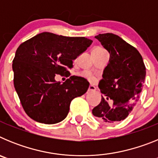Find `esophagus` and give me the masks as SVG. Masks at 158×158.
<instances>
[{
  "label": "esophagus",
  "instance_id": "obj_1",
  "mask_svg": "<svg viewBox=\"0 0 158 158\" xmlns=\"http://www.w3.org/2000/svg\"><path fill=\"white\" fill-rule=\"evenodd\" d=\"M94 91H96V88H95V86L89 85V89H88V92H89V93H92V92Z\"/></svg>",
  "mask_w": 158,
  "mask_h": 158
}]
</instances>
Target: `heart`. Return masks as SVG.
Segmentation results:
<instances>
[{"instance_id": "obj_1", "label": "heart", "mask_w": 158, "mask_h": 158, "mask_svg": "<svg viewBox=\"0 0 158 158\" xmlns=\"http://www.w3.org/2000/svg\"><path fill=\"white\" fill-rule=\"evenodd\" d=\"M105 51L103 47H94V48L93 49V51H92V53H94V52H100V51ZM82 75H83L84 77H87L88 79H89L90 81H95V77L93 76H92L88 72H84L83 73H82Z\"/></svg>"}]
</instances>
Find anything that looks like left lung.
I'll return each instance as SVG.
<instances>
[{"label": "left lung", "instance_id": "1", "mask_svg": "<svg viewBox=\"0 0 158 158\" xmlns=\"http://www.w3.org/2000/svg\"><path fill=\"white\" fill-rule=\"evenodd\" d=\"M110 54L99 88L101 102L93 114L105 123L122 121L139 101L146 77V66L135 47L112 33L95 36ZM113 101L111 104L110 102Z\"/></svg>", "mask_w": 158, "mask_h": 158}]
</instances>
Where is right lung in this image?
Instances as JSON below:
<instances>
[{
	"instance_id": "add662e5",
	"label": "right lung",
	"mask_w": 158,
	"mask_h": 158,
	"mask_svg": "<svg viewBox=\"0 0 158 158\" xmlns=\"http://www.w3.org/2000/svg\"><path fill=\"white\" fill-rule=\"evenodd\" d=\"M93 41L43 32L22 43L12 61L14 87L23 110L32 119L54 124L67 116L73 100L87 92L89 83L72 76L61 84L55 74L69 77L73 60Z\"/></svg>"
}]
</instances>
